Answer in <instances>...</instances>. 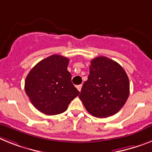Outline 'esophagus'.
I'll list each match as a JSON object with an SVG mask.
<instances>
[{"label": "esophagus", "mask_w": 152, "mask_h": 152, "mask_svg": "<svg viewBox=\"0 0 152 152\" xmlns=\"http://www.w3.org/2000/svg\"><path fill=\"white\" fill-rule=\"evenodd\" d=\"M76 88H77V90L79 91H81V89H82V85H78V86H76Z\"/></svg>", "instance_id": "34e87169"}]
</instances>
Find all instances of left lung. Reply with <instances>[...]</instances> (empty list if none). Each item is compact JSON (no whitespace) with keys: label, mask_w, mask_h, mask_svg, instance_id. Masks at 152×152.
<instances>
[{"label":"left lung","mask_w":152,"mask_h":152,"mask_svg":"<svg viewBox=\"0 0 152 152\" xmlns=\"http://www.w3.org/2000/svg\"><path fill=\"white\" fill-rule=\"evenodd\" d=\"M130 94L129 79L121 65L105 56L91 61L90 75L79 97L90 114L107 117L117 113Z\"/></svg>","instance_id":"left-lung-1"}]
</instances>
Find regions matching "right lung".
<instances>
[{
	"instance_id": "1",
	"label": "right lung",
	"mask_w": 152,
	"mask_h": 152,
	"mask_svg": "<svg viewBox=\"0 0 152 152\" xmlns=\"http://www.w3.org/2000/svg\"><path fill=\"white\" fill-rule=\"evenodd\" d=\"M68 58L52 55L37 63L25 82V90L33 106L46 115L63 113L80 94L67 70Z\"/></svg>"
}]
</instances>
